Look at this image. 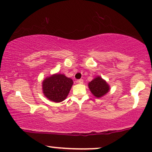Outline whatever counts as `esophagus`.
Listing matches in <instances>:
<instances>
[{"label":"esophagus","mask_w":152,"mask_h":152,"mask_svg":"<svg viewBox=\"0 0 152 152\" xmlns=\"http://www.w3.org/2000/svg\"><path fill=\"white\" fill-rule=\"evenodd\" d=\"M76 82L79 83V84H83V79H79V80H77Z\"/></svg>","instance_id":"1"}]
</instances>
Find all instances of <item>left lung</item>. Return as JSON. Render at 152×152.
Wrapping results in <instances>:
<instances>
[{
    "label": "left lung",
    "mask_w": 152,
    "mask_h": 152,
    "mask_svg": "<svg viewBox=\"0 0 152 152\" xmlns=\"http://www.w3.org/2000/svg\"><path fill=\"white\" fill-rule=\"evenodd\" d=\"M88 87L91 94L98 98L104 96L110 90V87L107 81L99 76L95 77L88 83Z\"/></svg>",
    "instance_id": "8db88e82"
}]
</instances>
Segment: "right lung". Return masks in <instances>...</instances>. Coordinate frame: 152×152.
Returning <instances> with one entry per match:
<instances>
[{
    "label": "right lung",
    "mask_w": 152,
    "mask_h": 152,
    "mask_svg": "<svg viewBox=\"0 0 152 152\" xmlns=\"http://www.w3.org/2000/svg\"><path fill=\"white\" fill-rule=\"evenodd\" d=\"M73 83L72 79L68 78L65 74H52L42 81V93L51 101L62 102L69 94Z\"/></svg>",
    "instance_id": "right-lung-1"
}]
</instances>
